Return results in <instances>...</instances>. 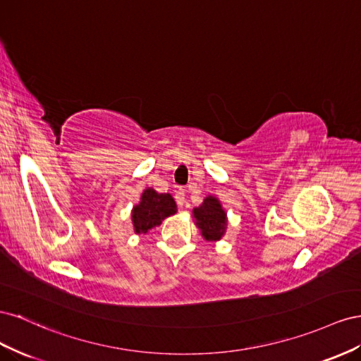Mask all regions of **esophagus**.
<instances>
[{"label":"esophagus","mask_w":361,"mask_h":361,"mask_svg":"<svg viewBox=\"0 0 361 361\" xmlns=\"http://www.w3.org/2000/svg\"><path fill=\"white\" fill-rule=\"evenodd\" d=\"M175 201H177L180 207H183L184 202H186V193H184V189H178L175 192Z\"/></svg>","instance_id":"34e87169"}]
</instances>
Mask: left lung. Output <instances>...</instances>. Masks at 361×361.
Segmentation results:
<instances>
[{
	"mask_svg": "<svg viewBox=\"0 0 361 361\" xmlns=\"http://www.w3.org/2000/svg\"><path fill=\"white\" fill-rule=\"evenodd\" d=\"M195 224L201 230L205 240L216 242L225 234L226 230V213L218 198L209 195L200 207L193 209Z\"/></svg>",
	"mask_w": 361,
	"mask_h": 361,
	"instance_id": "left-lung-1",
	"label": "left lung"
}]
</instances>
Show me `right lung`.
I'll return each mask as SVG.
<instances>
[{
  "mask_svg": "<svg viewBox=\"0 0 361 361\" xmlns=\"http://www.w3.org/2000/svg\"><path fill=\"white\" fill-rule=\"evenodd\" d=\"M177 213V204L169 193H159L152 188L143 190L140 201L133 207L131 221L136 234H147L168 216Z\"/></svg>",
  "mask_w": 361,
  "mask_h": 361,
  "instance_id": "right-lung-1",
  "label": "right lung"
}]
</instances>
